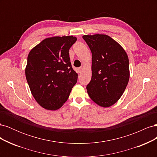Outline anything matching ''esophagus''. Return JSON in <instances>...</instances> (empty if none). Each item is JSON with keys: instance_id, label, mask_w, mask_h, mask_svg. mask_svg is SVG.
Returning a JSON list of instances; mask_svg holds the SVG:
<instances>
[{"instance_id": "1", "label": "esophagus", "mask_w": 157, "mask_h": 157, "mask_svg": "<svg viewBox=\"0 0 157 157\" xmlns=\"http://www.w3.org/2000/svg\"><path fill=\"white\" fill-rule=\"evenodd\" d=\"M82 71H83V68H82V67L78 68V72H79L80 73H81L82 72Z\"/></svg>"}]
</instances>
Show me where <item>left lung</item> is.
Wrapping results in <instances>:
<instances>
[{
  "label": "left lung",
  "mask_w": 157,
  "mask_h": 157,
  "mask_svg": "<svg viewBox=\"0 0 157 157\" xmlns=\"http://www.w3.org/2000/svg\"><path fill=\"white\" fill-rule=\"evenodd\" d=\"M92 52V78L87 92L99 106L109 107L121 98L130 78L129 60L124 49L104 34L82 36Z\"/></svg>",
  "instance_id": "left-lung-1"
}]
</instances>
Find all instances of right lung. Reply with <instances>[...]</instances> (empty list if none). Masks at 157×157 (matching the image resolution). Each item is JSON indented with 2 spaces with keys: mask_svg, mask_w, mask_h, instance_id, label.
Segmentation results:
<instances>
[{
  "mask_svg": "<svg viewBox=\"0 0 157 157\" xmlns=\"http://www.w3.org/2000/svg\"><path fill=\"white\" fill-rule=\"evenodd\" d=\"M77 40L73 36L46 38L28 55L27 83L36 101L47 110L62 107L77 82L78 75L72 68L69 53Z\"/></svg>",
  "mask_w": 157,
  "mask_h": 157,
  "instance_id": "1",
  "label": "right lung"
}]
</instances>
